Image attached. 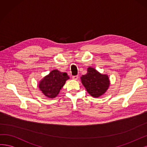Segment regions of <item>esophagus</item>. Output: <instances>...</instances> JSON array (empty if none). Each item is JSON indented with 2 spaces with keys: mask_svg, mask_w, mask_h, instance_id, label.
I'll list each match as a JSON object with an SVG mask.
<instances>
[{
  "mask_svg": "<svg viewBox=\"0 0 147 147\" xmlns=\"http://www.w3.org/2000/svg\"><path fill=\"white\" fill-rule=\"evenodd\" d=\"M79 76L77 75V76H72V79L73 80H77L78 79Z\"/></svg>",
  "mask_w": 147,
  "mask_h": 147,
  "instance_id": "obj_1",
  "label": "esophagus"
}]
</instances>
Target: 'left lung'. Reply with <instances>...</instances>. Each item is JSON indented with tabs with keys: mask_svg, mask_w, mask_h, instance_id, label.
I'll return each mask as SVG.
<instances>
[{
	"mask_svg": "<svg viewBox=\"0 0 147 147\" xmlns=\"http://www.w3.org/2000/svg\"><path fill=\"white\" fill-rule=\"evenodd\" d=\"M81 82L87 92L93 98L103 95L110 86L108 75L99 73L95 68L89 67L86 74L80 77Z\"/></svg>",
	"mask_w": 147,
	"mask_h": 147,
	"instance_id": "1",
	"label": "left lung"
}]
</instances>
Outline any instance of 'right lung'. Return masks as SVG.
I'll list each match as a JSON object with an SVG mask.
<instances>
[{
  "label": "right lung",
  "mask_w": 147,
  "mask_h": 147,
  "mask_svg": "<svg viewBox=\"0 0 147 147\" xmlns=\"http://www.w3.org/2000/svg\"><path fill=\"white\" fill-rule=\"evenodd\" d=\"M69 79V77L66 73L54 69L40 80L38 87L45 96L53 99L58 95L60 90Z\"/></svg>",
  "instance_id": "add662e5"
}]
</instances>
